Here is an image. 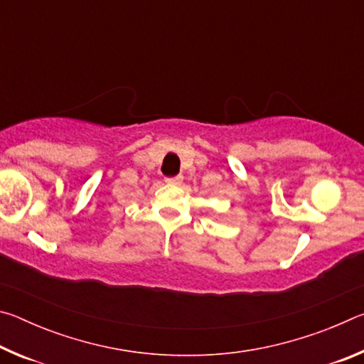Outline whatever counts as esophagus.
I'll use <instances>...</instances> for the list:
<instances>
[{"label":"esophagus","instance_id":"obj_1","mask_svg":"<svg viewBox=\"0 0 364 364\" xmlns=\"http://www.w3.org/2000/svg\"><path fill=\"white\" fill-rule=\"evenodd\" d=\"M165 181H167L168 184H181L183 176L178 175V176H173V178H165Z\"/></svg>","mask_w":364,"mask_h":364}]
</instances>
